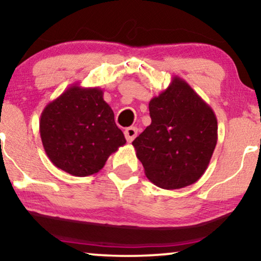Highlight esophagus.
I'll use <instances>...</instances> for the list:
<instances>
[{
	"label": "esophagus",
	"mask_w": 261,
	"mask_h": 261,
	"mask_svg": "<svg viewBox=\"0 0 261 261\" xmlns=\"http://www.w3.org/2000/svg\"><path fill=\"white\" fill-rule=\"evenodd\" d=\"M137 133H138L137 127H135V126L127 127L126 130L124 131L125 138H126V141L128 142V143H131V142H133V141L135 140V138H136V136H137Z\"/></svg>",
	"instance_id": "34e87169"
}]
</instances>
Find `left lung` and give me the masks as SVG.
<instances>
[{
	"mask_svg": "<svg viewBox=\"0 0 261 261\" xmlns=\"http://www.w3.org/2000/svg\"><path fill=\"white\" fill-rule=\"evenodd\" d=\"M149 112L151 124L133 142L145 175L166 190L192 185L206 171L217 143L214 110L174 76L150 100Z\"/></svg>",
	"mask_w": 261,
	"mask_h": 261,
	"instance_id": "obj_1",
	"label": "left lung"
}]
</instances>
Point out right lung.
Wrapping results in <instances>:
<instances>
[{
    "instance_id": "right-lung-1",
    "label": "right lung",
    "mask_w": 261,
    "mask_h": 261,
    "mask_svg": "<svg viewBox=\"0 0 261 261\" xmlns=\"http://www.w3.org/2000/svg\"><path fill=\"white\" fill-rule=\"evenodd\" d=\"M39 133L50 161L75 176H88L105 166L126 143L99 87L71 85L43 110Z\"/></svg>"
}]
</instances>
